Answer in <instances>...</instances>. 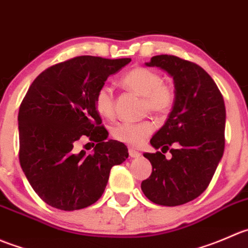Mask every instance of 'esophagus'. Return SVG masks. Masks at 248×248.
I'll list each match as a JSON object with an SVG mask.
<instances>
[{
  "mask_svg": "<svg viewBox=\"0 0 248 248\" xmlns=\"http://www.w3.org/2000/svg\"><path fill=\"white\" fill-rule=\"evenodd\" d=\"M129 155L131 156V158H140V156H141V153H140L139 151H136V149L129 148Z\"/></svg>",
  "mask_w": 248,
  "mask_h": 248,
  "instance_id": "obj_1",
  "label": "esophagus"
}]
</instances>
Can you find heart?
Listing matches in <instances>:
<instances>
[{
    "mask_svg": "<svg viewBox=\"0 0 248 248\" xmlns=\"http://www.w3.org/2000/svg\"><path fill=\"white\" fill-rule=\"evenodd\" d=\"M121 83L126 89L143 97L144 108L156 116L168 113L175 102L172 87L164 84L160 75L147 67H135L122 77ZM94 107L100 116L111 118L114 113L113 89L108 84H102L94 96ZM154 125L151 122L117 124L112 129V136L123 143L137 147L146 141L153 132Z\"/></svg>",
    "mask_w": 248,
    "mask_h": 248,
    "instance_id": "heart-1",
    "label": "heart"
}]
</instances>
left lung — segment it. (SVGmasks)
I'll list each match as a JSON object with an SVG mask.
<instances>
[{
    "mask_svg": "<svg viewBox=\"0 0 248 248\" xmlns=\"http://www.w3.org/2000/svg\"><path fill=\"white\" fill-rule=\"evenodd\" d=\"M173 79L175 102L165 124L153 135L152 147L168 151L144 153L152 173L141 189L152 202L178 206L199 197L208 187L224 152L225 106L215 80L197 63L173 55H156L146 62Z\"/></svg>",
    "mask_w": 248,
    "mask_h": 248,
    "instance_id": "obj_1",
    "label": "left lung"
}]
</instances>
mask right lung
<instances>
[{
    "label": "right lung",
    "mask_w": 248,
    "mask_h": 248,
    "mask_svg": "<svg viewBox=\"0 0 248 248\" xmlns=\"http://www.w3.org/2000/svg\"><path fill=\"white\" fill-rule=\"evenodd\" d=\"M131 59L77 56L46 68L19 108V160L38 197L63 211L84 208L104 194L112 166L129 156L108 140L94 107L96 90ZM97 142L93 155L75 152L78 139Z\"/></svg>",
    "instance_id": "right-lung-1"
}]
</instances>
